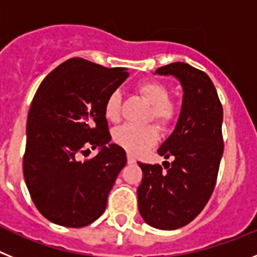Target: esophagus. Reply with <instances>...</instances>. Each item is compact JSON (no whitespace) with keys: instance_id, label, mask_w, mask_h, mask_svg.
<instances>
[{"instance_id":"34e87169","label":"esophagus","mask_w":257,"mask_h":257,"mask_svg":"<svg viewBox=\"0 0 257 257\" xmlns=\"http://www.w3.org/2000/svg\"><path fill=\"white\" fill-rule=\"evenodd\" d=\"M135 162H136L135 158H134L131 154H127V163H128V165H133V163H135Z\"/></svg>"}]
</instances>
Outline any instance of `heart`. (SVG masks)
<instances>
[{
  "label": "heart",
  "mask_w": 257,
  "mask_h": 257,
  "mask_svg": "<svg viewBox=\"0 0 257 257\" xmlns=\"http://www.w3.org/2000/svg\"><path fill=\"white\" fill-rule=\"evenodd\" d=\"M138 91L152 105V112L149 113L148 119H154L162 128H167L174 123L178 117V109L174 103L169 100L170 91L163 83L157 81H145L138 86ZM121 104L122 96L118 90L108 95L104 104V114L108 121H119ZM113 139L128 153L140 154L156 144L158 133L156 127L151 124L142 127L123 124L113 133Z\"/></svg>",
  "instance_id": "obj_1"
}]
</instances>
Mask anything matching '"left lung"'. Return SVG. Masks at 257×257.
I'll use <instances>...</instances> for the list:
<instances>
[{
  "label": "left lung",
  "instance_id": "8db88e82",
  "mask_svg": "<svg viewBox=\"0 0 257 257\" xmlns=\"http://www.w3.org/2000/svg\"><path fill=\"white\" fill-rule=\"evenodd\" d=\"M174 76L183 87L178 123L158 154L169 163H140L139 212L144 221L161 230H174L198 216L215 188L224 152L222 106L210 77L187 63H171L156 70Z\"/></svg>",
  "mask_w": 257,
  "mask_h": 257
}]
</instances>
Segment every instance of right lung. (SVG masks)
Wrapping results in <instances>:
<instances>
[{
  "mask_svg": "<svg viewBox=\"0 0 257 257\" xmlns=\"http://www.w3.org/2000/svg\"><path fill=\"white\" fill-rule=\"evenodd\" d=\"M127 77L126 68L72 58L47 74L32 100L24 180L37 210L54 224L82 228L105 211L127 158L110 143L104 104ZM96 148L94 159L80 161Z\"/></svg>",
  "mask_w": 257,
  "mask_h": 257,
  "instance_id": "right-lung-1",
  "label": "right lung"
}]
</instances>
